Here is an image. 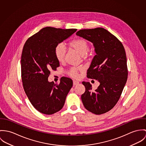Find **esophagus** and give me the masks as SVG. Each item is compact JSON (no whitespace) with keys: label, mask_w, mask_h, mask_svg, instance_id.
<instances>
[{"label":"esophagus","mask_w":146,"mask_h":146,"mask_svg":"<svg viewBox=\"0 0 146 146\" xmlns=\"http://www.w3.org/2000/svg\"><path fill=\"white\" fill-rule=\"evenodd\" d=\"M79 84V82L77 81H73V86H76Z\"/></svg>","instance_id":"1"}]
</instances>
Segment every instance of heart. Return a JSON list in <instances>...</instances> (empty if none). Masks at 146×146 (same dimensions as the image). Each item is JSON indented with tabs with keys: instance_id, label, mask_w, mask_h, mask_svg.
I'll list each match as a JSON object with an SVG mask.
<instances>
[{
	"instance_id": "obj_1",
	"label": "heart",
	"mask_w": 146,
	"mask_h": 146,
	"mask_svg": "<svg viewBox=\"0 0 146 146\" xmlns=\"http://www.w3.org/2000/svg\"><path fill=\"white\" fill-rule=\"evenodd\" d=\"M70 48L74 50L82 55V58L85 59L90 56L88 51L90 49L88 42L82 38H77L72 41L69 44ZM55 56L59 63H62L64 60L66 49L62 44H58L55 48ZM83 70L82 67H72L68 71V74L73 78H77L79 76V73Z\"/></svg>"
}]
</instances>
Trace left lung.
<instances>
[{
  "mask_svg": "<svg viewBox=\"0 0 146 146\" xmlns=\"http://www.w3.org/2000/svg\"><path fill=\"white\" fill-rule=\"evenodd\" d=\"M77 36L91 42L96 55L87 70V77L96 80L100 85L95 91L88 82L81 96L84 108L100 115L111 110L121 95L128 78L127 56L121 42L105 29L81 30Z\"/></svg>",
  "mask_w": 146,
  "mask_h": 146,
  "instance_id": "1",
  "label": "left lung"
}]
</instances>
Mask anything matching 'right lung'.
<instances>
[{"label": "right lung", "instance_id": "right-lung-1", "mask_svg": "<svg viewBox=\"0 0 146 146\" xmlns=\"http://www.w3.org/2000/svg\"><path fill=\"white\" fill-rule=\"evenodd\" d=\"M77 29L44 27L25 42L21 56V76L25 92L33 106L41 113L51 115L60 110L73 86V81L63 77L58 84L49 82L51 70L59 62L54 50Z\"/></svg>", "mask_w": 146, "mask_h": 146}]
</instances>
